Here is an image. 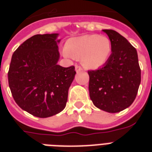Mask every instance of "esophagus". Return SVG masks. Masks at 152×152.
<instances>
[{
	"instance_id": "esophagus-1",
	"label": "esophagus",
	"mask_w": 152,
	"mask_h": 152,
	"mask_svg": "<svg viewBox=\"0 0 152 152\" xmlns=\"http://www.w3.org/2000/svg\"><path fill=\"white\" fill-rule=\"evenodd\" d=\"M75 69H76V72H80L83 70V69H82L80 65H77V64H76V67H75Z\"/></svg>"
}]
</instances>
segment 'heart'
I'll list each match as a JSON object with an SVG mask.
<instances>
[{
  "label": "heart",
  "instance_id": "b5f03b06",
  "mask_svg": "<svg viewBox=\"0 0 152 152\" xmlns=\"http://www.w3.org/2000/svg\"><path fill=\"white\" fill-rule=\"evenodd\" d=\"M110 40L103 35L87 34L71 39L62 53L64 57L81 58L87 69H95L102 66L111 54Z\"/></svg>",
  "mask_w": 152,
  "mask_h": 152
}]
</instances>
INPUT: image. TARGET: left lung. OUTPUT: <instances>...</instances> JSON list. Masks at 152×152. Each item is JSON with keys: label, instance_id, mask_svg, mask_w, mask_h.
I'll use <instances>...</instances> for the list:
<instances>
[{"label": "left lung", "instance_id": "obj_1", "mask_svg": "<svg viewBox=\"0 0 152 152\" xmlns=\"http://www.w3.org/2000/svg\"><path fill=\"white\" fill-rule=\"evenodd\" d=\"M108 35L112 53L103 66L88 71L89 94L97 108L118 113L132 105L141 80L137 50L113 30H102Z\"/></svg>", "mask_w": 152, "mask_h": 152}]
</instances>
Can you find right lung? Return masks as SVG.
Masks as SVG:
<instances>
[{
    "mask_svg": "<svg viewBox=\"0 0 152 152\" xmlns=\"http://www.w3.org/2000/svg\"><path fill=\"white\" fill-rule=\"evenodd\" d=\"M58 34H35L14 52L8 72L13 99L23 110L38 118H49L66 106L75 67L57 64Z\"/></svg>",
    "mask_w": 152,
    "mask_h": 152,
    "instance_id": "1",
    "label": "right lung"
}]
</instances>
